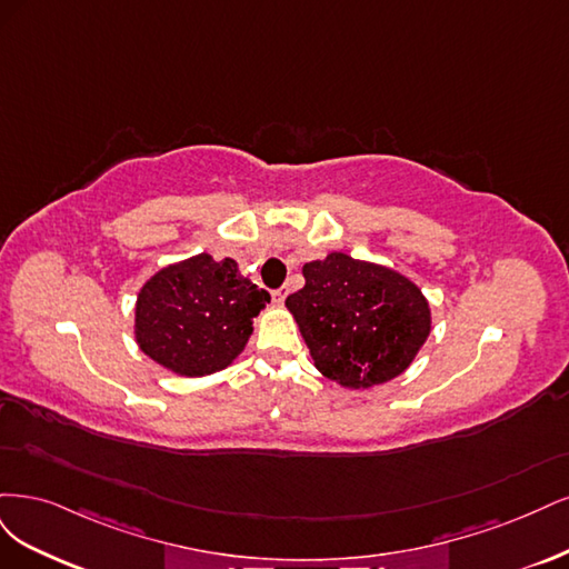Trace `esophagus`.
<instances>
[{"mask_svg": "<svg viewBox=\"0 0 569 569\" xmlns=\"http://www.w3.org/2000/svg\"><path fill=\"white\" fill-rule=\"evenodd\" d=\"M271 300H273V305H283V300H286V288L273 290V292H271Z\"/></svg>", "mask_w": 569, "mask_h": 569, "instance_id": "esophagus-1", "label": "esophagus"}]
</instances>
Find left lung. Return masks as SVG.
I'll list each match as a JSON object with an SVG mask.
<instances>
[{
	"instance_id": "8db88e82",
	"label": "left lung",
	"mask_w": 569,
	"mask_h": 569,
	"mask_svg": "<svg viewBox=\"0 0 569 569\" xmlns=\"http://www.w3.org/2000/svg\"><path fill=\"white\" fill-rule=\"evenodd\" d=\"M302 277L286 307L321 376L366 390L409 369L432 331L430 302L411 279L345 252L307 262Z\"/></svg>"
}]
</instances>
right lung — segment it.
<instances>
[{"instance_id": "1", "label": "right lung", "mask_w": 569, "mask_h": 569, "mask_svg": "<svg viewBox=\"0 0 569 569\" xmlns=\"http://www.w3.org/2000/svg\"><path fill=\"white\" fill-rule=\"evenodd\" d=\"M269 292L238 271L236 260L200 252L162 267L134 305V340L162 369L181 378L224 371L246 350L252 319Z\"/></svg>"}]
</instances>
